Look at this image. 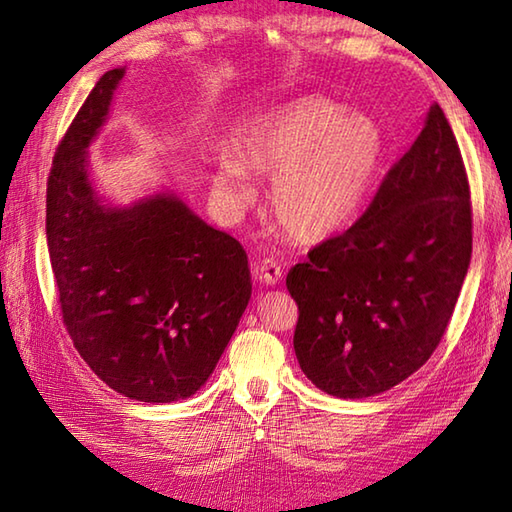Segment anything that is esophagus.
Listing matches in <instances>:
<instances>
[{
	"label": "esophagus",
	"mask_w": 512,
	"mask_h": 512,
	"mask_svg": "<svg viewBox=\"0 0 512 512\" xmlns=\"http://www.w3.org/2000/svg\"><path fill=\"white\" fill-rule=\"evenodd\" d=\"M281 273H284V270H281V264L273 257H266L264 262H259L255 268V275L259 277V281H264L266 286H275L281 279Z\"/></svg>",
	"instance_id": "1"
}]
</instances>
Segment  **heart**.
<instances>
[{
  "label": "heart",
  "mask_w": 512,
  "mask_h": 512,
  "mask_svg": "<svg viewBox=\"0 0 512 512\" xmlns=\"http://www.w3.org/2000/svg\"><path fill=\"white\" fill-rule=\"evenodd\" d=\"M247 169L275 178V220L299 242H321L354 220L385 154L383 129L365 114H347L325 96H303L239 140ZM215 189L239 209L253 189L235 158H222Z\"/></svg>",
  "instance_id": "heart-1"
}]
</instances>
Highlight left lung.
<instances>
[{"label": "left lung", "mask_w": 512, "mask_h": 512, "mask_svg": "<svg viewBox=\"0 0 512 512\" xmlns=\"http://www.w3.org/2000/svg\"><path fill=\"white\" fill-rule=\"evenodd\" d=\"M471 189L438 103L345 233L286 277L297 361L336 398L376 396L429 361L471 264Z\"/></svg>", "instance_id": "obj_1"}]
</instances>
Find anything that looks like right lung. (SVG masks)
I'll return each mask as SVG.
<instances>
[{"label": "right lung", "instance_id": "1", "mask_svg": "<svg viewBox=\"0 0 512 512\" xmlns=\"http://www.w3.org/2000/svg\"><path fill=\"white\" fill-rule=\"evenodd\" d=\"M125 68L105 72L54 151L46 237L63 325L118 394L173 402L220 361L250 299L248 257L173 193L127 209L96 198L88 154Z\"/></svg>", "mask_w": 512, "mask_h": 512}]
</instances>
